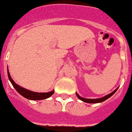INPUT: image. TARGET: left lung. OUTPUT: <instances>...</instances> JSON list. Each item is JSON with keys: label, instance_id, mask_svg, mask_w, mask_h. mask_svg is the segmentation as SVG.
<instances>
[{"label": "left lung", "instance_id": "obj_1", "mask_svg": "<svg viewBox=\"0 0 132 132\" xmlns=\"http://www.w3.org/2000/svg\"><path fill=\"white\" fill-rule=\"evenodd\" d=\"M118 88L116 89L115 90H113L112 93H109L108 95H106V96H104L103 97H101V98H97V99H87V98H83V97H80L77 93H76V95H77V97L79 98V100H82L83 102H87V103H99V102H102L104 100H106V99H108L109 97H110L111 95H113L115 92L117 90Z\"/></svg>", "mask_w": 132, "mask_h": 132}]
</instances>
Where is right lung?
I'll use <instances>...</instances> for the list:
<instances>
[{"label": "right lung", "instance_id": "obj_1", "mask_svg": "<svg viewBox=\"0 0 132 132\" xmlns=\"http://www.w3.org/2000/svg\"><path fill=\"white\" fill-rule=\"evenodd\" d=\"M7 75L8 77H9V79L11 82L12 84L13 85V86L14 87V88L17 90V92L21 94L22 96H23L24 97H26L27 99L32 100H44L46 99V98H48L49 97H50L51 95H53L54 93V90L53 91H50V92H48V93H36V92H33V91H30L29 90H27L26 88H23V87H21L20 86H19L18 84H16L15 83L13 79H12V77L10 76V73L7 70Z\"/></svg>", "mask_w": 132, "mask_h": 132}]
</instances>
